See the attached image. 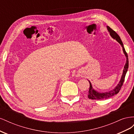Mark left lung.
I'll return each mask as SVG.
<instances>
[{
  "mask_svg": "<svg viewBox=\"0 0 134 134\" xmlns=\"http://www.w3.org/2000/svg\"><path fill=\"white\" fill-rule=\"evenodd\" d=\"M107 30L109 32V34L111 36V37L115 39L116 41L118 42L121 46L123 48V51L124 52V54L126 57V62L125 65L124 66V71H123V74L122 76H121V79L119 83L118 84V85L116 86V87L113 89V90L110 92H106V93H98L96 92V91H94L93 89V87L92 86V84L91 83V82L89 81L90 82V90H89V92H88V97L90 99H97V100H102V99H107L110 98V97L113 96L114 95L117 94L118 93L120 90L121 87H122L123 83L124 82L125 80V75L126 74L128 68H129V59H128V55L127 52H126L125 48L124 47V44L121 41V40L120 37V36L118 35L116 32L113 31L112 28H111L109 26H107Z\"/></svg>",
  "mask_w": 134,
  "mask_h": 134,
  "instance_id": "left-lung-1",
  "label": "left lung"
}]
</instances>
